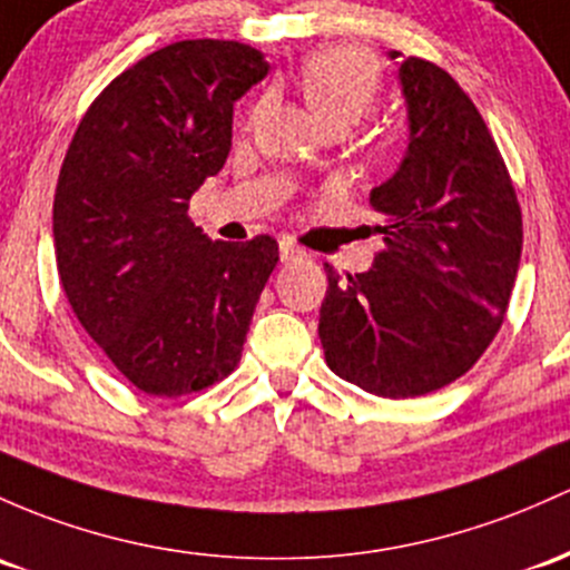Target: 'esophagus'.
<instances>
[{"instance_id":"34e87169","label":"esophagus","mask_w":570,"mask_h":570,"mask_svg":"<svg viewBox=\"0 0 570 570\" xmlns=\"http://www.w3.org/2000/svg\"><path fill=\"white\" fill-rule=\"evenodd\" d=\"M279 258H283V263H293L304 258V249L296 247L293 242H279Z\"/></svg>"}]
</instances>
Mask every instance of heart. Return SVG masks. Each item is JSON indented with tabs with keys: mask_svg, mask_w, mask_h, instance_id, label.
I'll return each mask as SVG.
<instances>
[{
	"mask_svg": "<svg viewBox=\"0 0 570 570\" xmlns=\"http://www.w3.org/2000/svg\"><path fill=\"white\" fill-rule=\"evenodd\" d=\"M298 89L326 130L351 127L370 114L383 89V67L358 48H323L304 59L298 70ZM263 111V102L255 116Z\"/></svg>",
	"mask_w": 570,
	"mask_h": 570,
	"instance_id": "1",
	"label": "heart"
}]
</instances>
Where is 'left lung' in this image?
<instances>
[{
	"mask_svg": "<svg viewBox=\"0 0 570 570\" xmlns=\"http://www.w3.org/2000/svg\"><path fill=\"white\" fill-rule=\"evenodd\" d=\"M400 78L407 155L370 193L385 247L364 274L323 266L317 326L334 375L389 400L443 389L483 356L522 255L517 189L479 108L426 59L407 57Z\"/></svg>",
	"mask_w": 570,
	"mask_h": 570,
	"instance_id": "8db88e82",
	"label": "left lung"
}]
</instances>
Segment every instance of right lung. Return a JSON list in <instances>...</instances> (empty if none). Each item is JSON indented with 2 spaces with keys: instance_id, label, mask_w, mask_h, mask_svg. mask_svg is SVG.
Returning <instances> with one entry per match:
<instances>
[{
  "instance_id": "right-lung-1",
  "label": "right lung",
  "mask_w": 570,
  "mask_h": 570,
  "mask_svg": "<svg viewBox=\"0 0 570 570\" xmlns=\"http://www.w3.org/2000/svg\"><path fill=\"white\" fill-rule=\"evenodd\" d=\"M268 72L253 46L181 40L116 76L59 170V283L138 391L185 396L236 370L277 238L209 242L189 198L230 151L234 102Z\"/></svg>"
}]
</instances>
